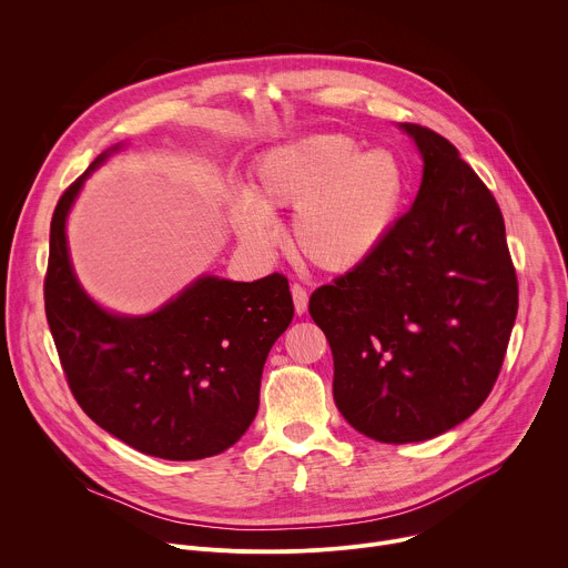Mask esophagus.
I'll return each instance as SVG.
<instances>
[{
    "mask_svg": "<svg viewBox=\"0 0 568 568\" xmlns=\"http://www.w3.org/2000/svg\"><path fill=\"white\" fill-rule=\"evenodd\" d=\"M292 298H294V310L296 314H303L307 310V292L301 285H292Z\"/></svg>",
    "mask_w": 568,
    "mask_h": 568,
    "instance_id": "34e87169",
    "label": "esophagus"
}]
</instances>
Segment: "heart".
I'll list each match as a JSON object with an SVG mask.
<instances>
[{
  "label": "heart",
  "mask_w": 568,
  "mask_h": 568,
  "mask_svg": "<svg viewBox=\"0 0 568 568\" xmlns=\"http://www.w3.org/2000/svg\"><path fill=\"white\" fill-rule=\"evenodd\" d=\"M412 178L390 150L362 152L342 132L307 134L263 152L250 200L233 204L235 231L252 245L274 235L272 211L296 209L292 242L316 270L351 272L368 263L395 231Z\"/></svg>",
  "instance_id": "b5f03b06"
}]
</instances>
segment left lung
<instances>
[{
	"mask_svg": "<svg viewBox=\"0 0 568 568\" xmlns=\"http://www.w3.org/2000/svg\"><path fill=\"white\" fill-rule=\"evenodd\" d=\"M399 128L425 164L414 206L368 263L310 296L335 359L337 409L393 445L440 436L480 407L519 303L495 195L445 136Z\"/></svg>",
	"mask_w": 568,
	"mask_h": 568,
	"instance_id": "left-lung-1",
	"label": "left lung"
}]
</instances>
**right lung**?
I'll list each match as a JSON object with an SVG mask.
<instances>
[{
  "mask_svg": "<svg viewBox=\"0 0 568 568\" xmlns=\"http://www.w3.org/2000/svg\"><path fill=\"white\" fill-rule=\"evenodd\" d=\"M99 154L58 200L51 220L44 310L75 402L99 427L141 454L197 460L222 454L258 412L263 366L287 331V278L254 283L200 276L145 316L108 312L80 287L67 215Z\"/></svg>",
  "mask_w": 568,
  "mask_h": 568,
  "instance_id": "add662e5",
  "label": "right lung"
}]
</instances>
